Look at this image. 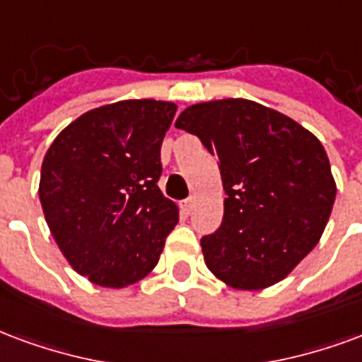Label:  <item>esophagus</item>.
<instances>
[{"label":"esophagus","instance_id":"1","mask_svg":"<svg viewBox=\"0 0 362 362\" xmlns=\"http://www.w3.org/2000/svg\"><path fill=\"white\" fill-rule=\"evenodd\" d=\"M180 207H182V211L186 213V215H189V213H192L195 207V197H188V199H184V202L180 203Z\"/></svg>","mask_w":362,"mask_h":362}]
</instances>
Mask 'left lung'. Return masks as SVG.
I'll return each instance as SVG.
<instances>
[{"mask_svg":"<svg viewBox=\"0 0 362 362\" xmlns=\"http://www.w3.org/2000/svg\"><path fill=\"white\" fill-rule=\"evenodd\" d=\"M174 127L221 163L224 216L202 238L207 269L234 290L284 280L318 243L336 199L322 144L290 117L240 98L186 107Z\"/></svg>","mask_w":362,"mask_h":362,"instance_id":"left-lung-1","label":"left lung"}]
</instances>
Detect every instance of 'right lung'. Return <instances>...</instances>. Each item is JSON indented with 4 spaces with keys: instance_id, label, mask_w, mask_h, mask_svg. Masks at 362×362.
Returning <instances> with one entry per match:
<instances>
[{
    "instance_id": "add662e5",
    "label": "right lung",
    "mask_w": 362,
    "mask_h": 362,
    "mask_svg": "<svg viewBox=\"0 0 362 362\" xmlns=\"http://www.w3.org/2000/svg\"><path fill=\"white\" fill-rule=\"evenodd\" d=\"M170 101L124 99L80 115L47 149L40 203L72 269L101 288L146 278L178 222L157 186Z\"/></svg>"
}]
</instances>
